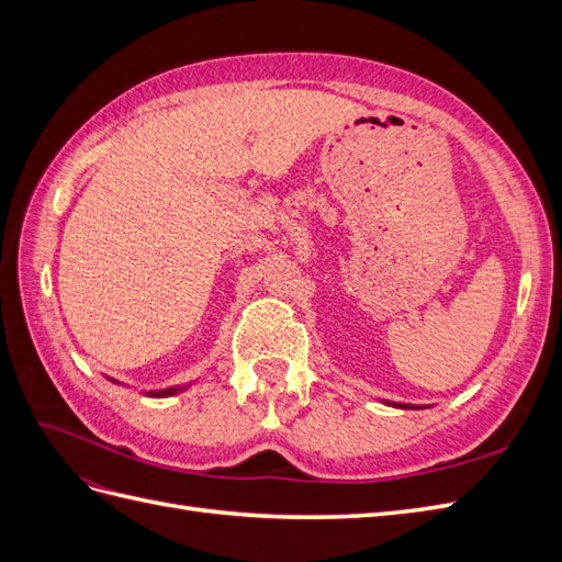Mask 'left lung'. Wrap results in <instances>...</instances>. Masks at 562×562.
Returning <instances> with one entry per match:
<instances>
[{
	"instance_id": "obj_1",
	"label": "left lung",
	"mask_w": 562,
	"mask_h": 562,
	"mask_svg": "<svg viewBox=\"0 0 562 562\" xmlns=\"http://www.w3.org/2000/svg\"><path fill=\"white\" fill-rule=\"evenodd\" d=\"M396 405H398V407H413V405H401V403H396Z\"/></svg>"
}]
</instances>
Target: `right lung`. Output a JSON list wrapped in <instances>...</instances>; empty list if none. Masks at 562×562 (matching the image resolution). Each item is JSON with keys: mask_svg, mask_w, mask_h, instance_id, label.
I'll return each instance as SVG.
<instances>
[{"mask_svg": "<svg viewBox=\"0 0 562 562\" xmlns=\"http://www.w3.org/2000/svg\"><path fill=\"white\" fill-rule=\"evenodd\" d=\"M178 391H182V386H178V389H164V391H151V396H171V394H178Z\"/></svg>", "mask_w": 562, "mask_h": 562, "instance_id": "1", "label": "right lung"}]
</instances>
